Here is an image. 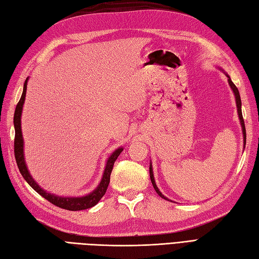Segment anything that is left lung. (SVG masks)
Returning <instances> with one entry per match:
<instances>
[{
  "mask_svg": "<svg viewBox=\"0 0 259 259\" xmlns=\"http://www.w3.org/2000/svg\"><path fill=\"white\" fill-rule=\"evenodd\" d=\"M219 69H220V70H222V71L225 73L226 77H228V82H229V84H230V87H231V89H232L233 93H234L235 102H236V108H237V114H238V118H239V123H241V126H242L243 138H244V140H243V143H244V148H245V145H246V130H245V124H244V119H243V115H242V101H241V97H239V92H238V90H237V88H236V85L232 82V80H231V78H230V75H229L228 73H226V72L223 70V69H221L220 67H219ZM149 175H150L151 184H153V187H154V189L156 190V192L158 193V195H160V197H161L162 199H165V200L170 201L167 197H165V195H163V194L160 192V190L158 189V187H157V185H156L155 178H154L153 166H151V161H150V163H149Z\"/></svg>",
  "mask_w": 259,
  "mask_h": 259,
  "instance_id": "8db88e82",
  "label": "left lung"
}]
</instances>
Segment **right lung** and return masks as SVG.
Instances as JSON below:
<instances>
[{"instance_id":"right-lung-1","label":"right lung","mask_w":259,"mask_h":259,"mask_svg":"<svg viewBox=\"0 0 259 259\" xmlns=\"http://www.w3.org/2000/svg\"><path fill=\"white\" fill-rule=\"evenodd\" d=\"M27 81H28V78H26V80H25L22 97H21V100L18 101L15 109V113H14V128H15L14 154H15L16 162H17V167L20 169L23 178L27 181V184L33 188L37 193H39L42 198L48 200L50 203L59 206L61 209L69 210V211H80V210L90 209V207L96 205L101 200V198L105 194L106 189H108V186L110 184V176L112 172L113 166H114V162L117 159L119 154L123 151V147H118L111 154L108 160H106L103 176L102 178H101L100 184L90 193H88L85 195H81V197H61V195H57L44 190V189L34 180V178L31 177L29 170L26 166V161H25V156H24V138L22 134L21 117H22V112H23V105L25 102V97H26Z\"/></svg>"}]
</instances>
